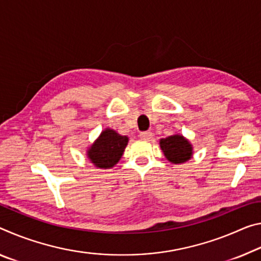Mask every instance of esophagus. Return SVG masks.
Segmentation results:
<instances>
[{"label":"esophagus","mask_w":261,"mask_h":261,"mask_svg":"<svg viewBox=\"0 0 261 261\" xmlns=\"http://www.w3.org/2000/svg\"><path fill=\"white\" fill-rule=\"evenodd\" d=\"M139 137L142 139H151L152 138V132L151 131H145V132H140Z\"/></svg>","instance_id":"obj_1"}]
</instances>
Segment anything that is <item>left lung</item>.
Here are the masks:
<instances>
[{
  "label": "left lung",
  "mask_w": 261,
  "mask_h": 261,
  "mask_svg": "<svg viewBox=\"0 0 261 261\" xmlns=\"http://www.w3.org/2000/svg\"><path fill=\"white\" fill-rule=\"evenodd\" d=\"M159 145L165 158L174 165L184 164L188 161L194 153L192 143L180 134L161 138L159 140Z\"/></svg>",
  "instance_id": "obj_1"
}]
</instances>
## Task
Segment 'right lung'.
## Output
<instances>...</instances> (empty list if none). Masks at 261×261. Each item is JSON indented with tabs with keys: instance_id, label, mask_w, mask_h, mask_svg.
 <instances>
[{
	"instance_id": "1",
	"label": "right lung",
	"mask_w": 261,
	"mask_h": 261,
	"mask_svg": "<svg viewBox=\"0 0 261 261\" xmlns=\"http://www.w3.org/2000/svg\"><path fill=\"white\" fill-rule=\"evenodd\" d=\"M127 143V136H122L114 129L106 127L92 145L87 147V158L100 169L113 168L121 160Z\"/></svg>"
}]
</instances>
